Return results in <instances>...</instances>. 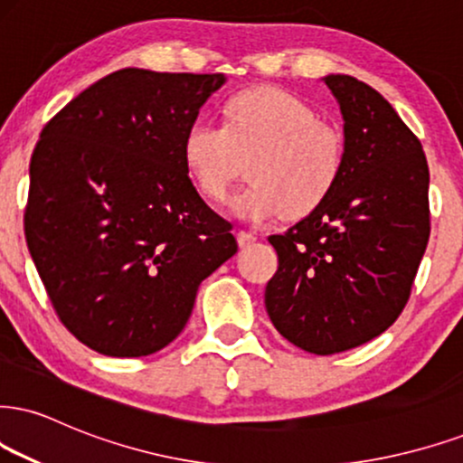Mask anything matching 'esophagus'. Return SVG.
I'll return each instance as SVG.
<instances>
[{
	"label": "esophagus",
	"mask_w": 463,
	"mask_h": 463,
	"mask_svg": "<svg viewBox=\"0 0 463 463\" xmlns=\"http://www.w3.org/2000/svg\"><path fill=\"white\" fill-rule=\"evenodd\" d=\"M236 238H238V244H241V249H247L255 241H258V236H255V233H250V232H238Z\"/></svg>",
	"instance_id": "1"
}]
</instances>
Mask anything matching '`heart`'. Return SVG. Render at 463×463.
Returning a JSON list of instances; mask_svg holds the SVG:
<instances>
[{
  "label": "heart",
  "instance_id": "obj_1",
  "mask_svg": "<svg viewBox=\"0 0 463 463\" xmlns=\"http://www.w3.org/2000/svg\"><path fill=\"white\" fill-rule=\"evenodd\" d=\"M222 116V127L193 122L182 141V158L203 197L222 202L247 158L250 182L232 199L241 219H300L333 193L345 167V135L298 96L261 85L232 96Z\"/></svg>",
  "mask_w": 463,
  "mask_h": 463
}]
</instances>
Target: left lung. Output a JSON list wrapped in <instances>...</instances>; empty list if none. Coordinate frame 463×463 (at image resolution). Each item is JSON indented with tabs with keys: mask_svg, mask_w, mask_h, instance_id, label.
<instances>
[{
	"mask_svg": "<svg viewBox=\"0 0 463 463\" xmlns=\"http://www.w3.org/2000/svg\"><path fill=\"white\" fill-rule=\"evenodd\" d=\"M347 144L344 174L281 236L266 311L289 344L328 356L384 333L403 311L430 241L423 146L384 96L350 74L322 79Z\"/></svg>",
	"mask_w": 463,
	"mask_h": 463,
	"instance_id": "obj_1",
	"label": "left lung"
}]
</instances>
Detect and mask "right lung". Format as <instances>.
<instances>
[{"label":"right lung","instance_id":"add662e5","mask_svg":"<svg viewBox=\"0 0 463 463\" xmlns=\"http://www.w3.org/2000/svg\"><path fill=\"white\" fill-rule=\"evenodd\" d=\"M225 74L122 68L47 122L30 163L25 241L61 324L116 358L163 350L199 283L238 250L182 158Z\"/></svg>","mask_w":463,"mask_h":463}]
</instances>
